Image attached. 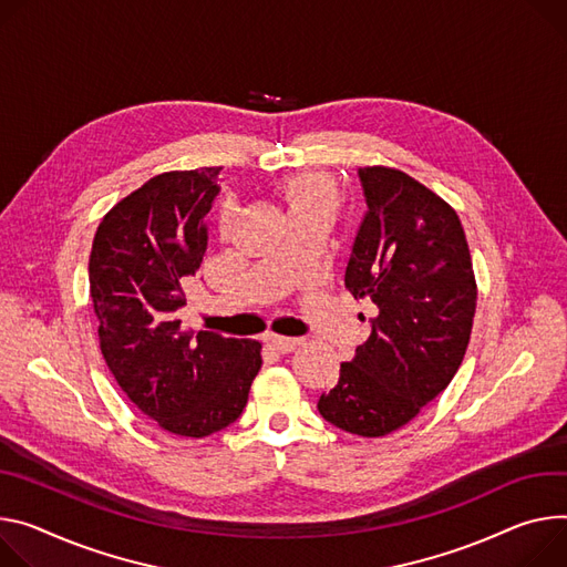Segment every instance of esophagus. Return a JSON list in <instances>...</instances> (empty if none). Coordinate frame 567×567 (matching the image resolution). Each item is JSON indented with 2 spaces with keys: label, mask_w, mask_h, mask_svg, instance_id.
Here are the masks:
<instances>
[{
  "label": "esophagus",
  "mask_w": 567,
  "mask_h": 567,
  "mask_svg": "<svg viewBox=\"0 0 567 567\" xmlns=\"http://www.w3.org/2000/svg\"><path fill=\"white\" fill-rule=\"evenodd\" d=\"M267 343L274 348V350H278V352H293L296 348H300L302 346V341L300 339H291V337H280V334H269L267 337Z\"/></svg>",
  "instance_id": "34e87169"
}]
</instances>
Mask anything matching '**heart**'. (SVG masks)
Wrapping results in <instances>:
<instances>
[{
  "label": "heart",
  "mask_w": 567,
  "mask_h": 567,
  "mask_svg": "<svg viewBox=\"0 0 567 567\" xmlns=\"http://www.w3.org/2000/svg\"><path fill=\"white\" fill-rule=\"evenodd\" d=\"M291 217L296 215H307V213H317V210H337V189L330 178L323 174H296L287 178L280 187ZM233 208H224L221 213V228L228 230L233 224Z\"/></svg>",
  "instance_id": "1"
}]
</instances>
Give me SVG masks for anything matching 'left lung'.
<instances>
[{
  "label": "left lung",
  "instance_id": "left-lung-1",
  "mask_svg": "<svg viewBox=\"0 0 567 567\" xmlns=\"http://www.w3.org/2000/svg\"><path fill=\"white\" fill-rule=\"evenodd\" d=\"M367 215L346 267L354 298H371V337L341 364L321 416L357 436H386L452 382L466 354L477 282L466 233L450 205L400 169L357 172Z\"/></svg>",
  "mask_w": 567,
  "mask_h": 567
}]
</instances>
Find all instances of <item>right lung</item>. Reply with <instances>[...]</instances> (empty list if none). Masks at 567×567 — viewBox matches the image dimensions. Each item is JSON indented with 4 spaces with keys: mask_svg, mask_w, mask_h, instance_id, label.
<instances>
[{
    "mask_svg": "<svg viewBox=\"0 0 567 567\" xmlns=\"http://www.w3.org/2000/svg\"><path fill=\"white\" fill-rule=\"evenodd\" d=\"M219 169L165 172L101 219L90 252L99 348L128 400L165 432L203 439L239 419L262 346L183 330L178 310L205 248Z\"/></svg>",
    "mask_w": 567,
    "mask_h": 567,
    "instance_id": "obj_1",
    "label": "right lung"
}]
</instances>
